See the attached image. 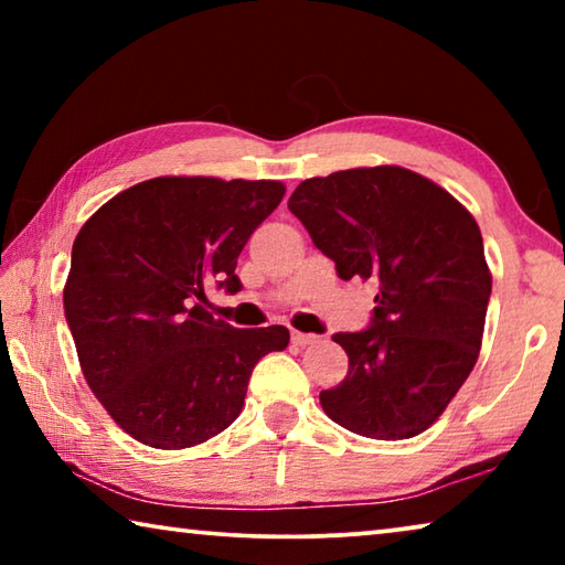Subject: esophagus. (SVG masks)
<instances>
[{"label":"esophagus","mask_w":565,"mask_h":565,"mask_svg":"<svg viewBox=\"0 0 565 565\" xmlns=\"http://www.w3.org/2000/svg\"><path fill=\"white\" fill-rule=\"evenodd\" d=\"M291 341L296 343V347H306V343H313V341H319V337H317V333L291 331Z\"/></svg>","instance_id":"esophagus-1"}]
</instances>
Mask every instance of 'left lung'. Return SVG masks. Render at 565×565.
<instances>
[{
  "mask_svg": "<svg viewBox=\"0 0 565 565\" xmlns=\"http://www.w3.org/2000/svg\"><path fill=\"white\" fill-rule=\"evenodd\" d=\"M289 209L343 281L379 286L369 327L333 333L349 374L319 394L327 416L381 441L426 431L481 351L491 271L476 218L401 167L306 179Z\"/></svg>",
  "mask_w": 565,
  "mask_h": 565,
  "instance_id": "8db88e82",
  "label": "left lung"
}]
</instances>
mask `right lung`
Listing matches in <instances>:
<instances>
[{"label":"right lung","mask_w":565,"mask_h":565,"mask_svg":"<svg viewBox=\"0 0 565 565\" xmlns=\"http://www.w3.org/2000/svg\"><path fill=\"white\" fill-rule=\"evenodd\" d=\"M279 181L157 177L124 189L72 246L64 286L84 379L145 446L177 451L242 414L262 356L289 329H234L206 311L209 286L236 294V259L284 199Z\"/></svg>","instance_id":"right-lung-1"}]
</instances>
